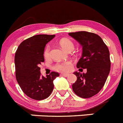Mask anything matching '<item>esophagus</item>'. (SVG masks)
Returning <instances> with one entry per match:
<instances>
[{
	"mask_svg": "<svg viewBox=\"0 0 123 123\" xmlns=\"http://www.w3.org/2000/svg\"><path fill=\"white\" fill-rule=\"evenodd\" d=\"M61 76H63V77H68V75H69V74H61Z\"/></svg>",
	"mask_w": 123,
	"mask_h": 123,
	"instance_id": "esophagus-1",
	"label": "esophagus"
}]
</instances>
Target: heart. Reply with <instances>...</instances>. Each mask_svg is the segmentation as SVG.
Wrapping results in <instances>:
<instances>
[{"label": "heart", "instance_id": "b5f03b06", "mask_svg": "<svg viewBox=\"0 0 123 123\" xmlns=\"http://www.w3.org/2000/svg\"><path fill=\"white\" fill-rule=\"evenodd\" d=\"M61 46L64 50L69 51L73 50L74 48V44L68 38H62L59 41ZM50 46L47 45L45 47L43 51V56L45 58L48 59L50 56ZM72 68V62L70 61L57 62L53 66V69L59 72H69Z\"/></svg>", "mask_w": 123, "mask_h": 123}]
</instances>
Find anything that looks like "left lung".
Segmentation results:
<instances>
[{"mask_svg": "<svg viewBox=\"0 0 123 123\" xmlns=\"http://www.w3.org/2000/svg\"><path fill=\"white\" fill-rule=\"evenodd\" d=\"M68 34L83 46L82 56L77 63V68L87 69L86 74L74 72L77 80L72 85V89L79 97L89 98L104 86L111 66L110 52L101 37L94 33L80 31Z\"/></svg>", "mask_w": 123, "mask_h": 123, "instance_id": "obj_1", "label": "left lung"}]
</instances>
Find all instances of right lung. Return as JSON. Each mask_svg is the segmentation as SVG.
Returning a JSON list of instances; mask_svg holds the SVG:
<instances>
[{"label": "right lung", "instance_id": "obj_1", "mask_svg": "<svg viewBox=\"0 0 123 123\" xmlns=\"http://www.w3.org/2000/svg\"><path fill=\"white\" fill-rule=\"evenodd\" d=\"M55 37V35H34L22 42L15 53L16 80L24 93L34 100L49 97L53 90V80L59 76L58 73L52 72L44 77L38 67L45 61L46 44Z\"/></svg>", "mask_w": 123, "mask_h": 123}]
</instances>
